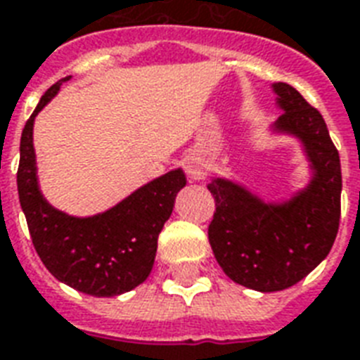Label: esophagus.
I'll return each instance as SVG.
<instances>
[{
    "label": "esophagus",
    "mask_w": 360,
    "mask_h": 360,
    "mask_svg": "<svg viewBox=\"0 0 360 360\" xmlns=\"http://www.w3.org/2000/svg\"><path fill=\"white\" fill-rule=\"evenodd\" d=\"M206 171H208V167L200 158H191V160L186 161V172H188L189 180H193V182L205 180Z\"/></svg>",
    "instance_id": "1"
}]
</instances>
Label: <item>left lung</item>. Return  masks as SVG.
<instances>
[{
	"label": "left lung",
	"mask_w": 360,
	"mask_h": 360,
	"mask_svg": "<svg viewBox=\"0 0 360 360\" xmlns=\"http://www.w3.org/2000/svg\"><path fill=\"white\" fill-rule=\"evenodd\" d=\"M281 116L270 131L300 142L310 180L289 199L264 200L225 176L208 184L216 212L208 227L214 257L231 280L272 293L310 274L334 244L340 225L342 169L319 110L285 82H274Z\"/></svg>",
	"instance_id": "left-lung-1"
}]
</instances>
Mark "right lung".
<instances>
[{
  "label": "right lung",
  "instance_id": "1",
  "mask_svg": "<svg viewBox=\"0 0 360 360\" xmlns=\"http://www.w3.org/2000/svg\"><path fill=\"white\" fill-rule=\"evenodd\" d=\"M56 82L24 125L18 197L35 252L56 280L91 297L127 293L148 278L158 252V236L171 218L176 193L186 186L182 169H172L144 184L118 205L94 216H69L50 205L39 188L33 148V122L60 86Z\"/></svg>",
  "mask_w": 360,
  "mask_h": 360
}]
</instances>
